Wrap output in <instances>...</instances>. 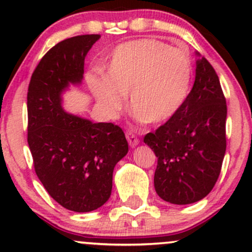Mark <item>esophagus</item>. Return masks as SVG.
<instances>
[{"instance_id": "1", "label": "esophagus", "mask_w": 252, "mask_h": 252, "mask_svg": "<svg viewBox=\"0 0 252 252\" xmlns=\"http://www.w3.org/2000/svg\"><path fill=\"white\" fill-rule=\"evenodd\" d=\"M126 140H128L130 147H136L138 144V142H140V141H138V138H137V136L135 135V132L132 131V130H129V131H126Z\"/></svg>"}]
</instances>
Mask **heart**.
Returning a JSON list of instances; mask_svg holds the SVG:
<instances>
[{
	"label": "heart",
	"instance_id": "heart-1",
	"mask_svg": "<svg viewBox=\"0 0 252 252\" xmlns=\"http://www.w3.org/2000/svg\"><path fill=\"white\" fill-rule=\"evenodd\" d=\"M108 79L92 82V91L109 116L122 110L126 94L130 108L147 123L167 122L186 100L192 79V63L184 48L158 40H136L115 50Z\"/></svg>",
	"mask_w": 252,
	"mask_h": 252
}]
</instances>
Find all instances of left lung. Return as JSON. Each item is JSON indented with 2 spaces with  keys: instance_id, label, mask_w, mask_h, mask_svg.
<instances>
[{
  "instance_id": "obj_1",
  "label": "left lung",
  "mask_w": 252,
  "mask_h": 252,
  "mask_svg": "<svg viewBox=\"0 0 252 252\" xmlns=\"http://www.w3.org/2000/svg\"><path fill=\"white\" fill-rule=\"evenodd\" d=\"M195 80L178 112L144 136L158 158V195L175 205L205 198L220 174L226 150V99L215 68L196 53Z\"/></svg>"
}]
</instances>
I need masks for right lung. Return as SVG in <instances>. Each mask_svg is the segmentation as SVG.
<instances>
[{
	"label": "right lung",
	"instance_id": "add662e5",
	"mask_svg": "<svg viewBox=\"0 0 252 252\" xmlns=\"http://www.w3.org/2000/svg\"><path fill=\"white\" fill-rule=\"evenodd\" d=\"M99 34L70 37L52 47L32 74L27 94L28 146L34 169L58 204L91 212L108 201L116 163L128 153L123 130L67 114L62 94L80 84L84 60Z\"/></svg>",
	"mask_w": 252,
	"mask_h": 252
}]
</instances>
